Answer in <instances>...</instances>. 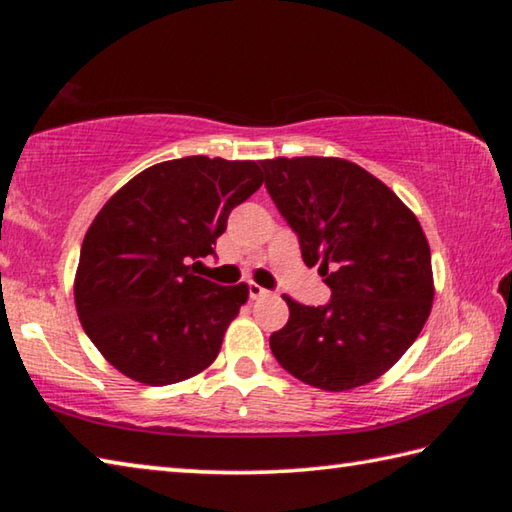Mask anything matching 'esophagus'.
Returning a JSON list of instances; mask_svg holds the SVG:
<instances>
[{"instance_id":"obj_1","label":"esophagus","mask_w":512,"mask_h":512,"mask_svg":"<svg viewBox=\"0 0 512 512\" xmlns=\"http://www.w3.org/2000/svg\"><path fill=\"white\" fill-rule=\"evenodd\" d=\"M248 296L253 298V300H257V298H266V296H268V291H266L264 287H259V284L250 282V284H248Z\"/></svg>"}]
</instances>
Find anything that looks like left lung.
Returning a JSON list of instances; mask_svg holds the SVG:
<instances>
[{"mask_svg":"<svg viewBox=\"0 0 512 512\" xmlns=\"http://www.w3.org/2000/svg\"><path fill=\"white\" fill-rule=\"evenodd\" d=\"M264 183L298 235L307 266L332 300L307 307L284 296L289 323L271 350L293 377L350 391L400 361L433 302L431 250L415 214L379 178L341 158L262 160Z\"/></svg>","mask_w":512,"mask_h":512,"instance_id":"obj_1","label":"left lung"}]
</instances>
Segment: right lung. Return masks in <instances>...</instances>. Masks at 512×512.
I'll list each match as a JSON object with an SVG mask.
<instances>
[{
  "label": "right lung",
  "mask_w": 512,
  "mask_h": 512,
  "mask_svg": "<svg viewBox=\"0 0 512 512\" xmlns=\"http://www.w3.org/2000/svg\"><path fill=\"white\" fill-rule=\"evenodd\" d=\"M262 183L259 162L189 155L137 173L101 207L74 300L85 334L121 375L167 386L216 359L248 287H219L194 268Z\"/></svg>",
  "instance_id": "1"
}]
</instances>
